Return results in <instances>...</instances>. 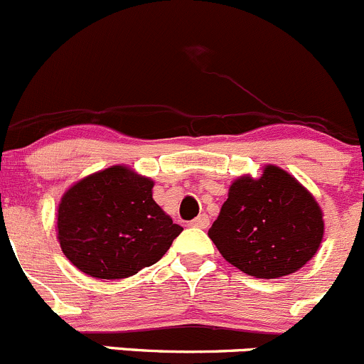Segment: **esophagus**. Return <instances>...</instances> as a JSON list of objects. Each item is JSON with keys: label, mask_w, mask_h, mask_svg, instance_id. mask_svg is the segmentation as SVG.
<instances>
[{"label": "esophagus", "mask_w": 364, "mask_h": 364, "mask_svg": "<svg viewBox=\"0 0 364 364\" xmlns=\"http://www.w3.org/2000/svg\"><path fill=\"white\" fill-rule=\"evenodd\" d=\"M208 225H210V219L207 214H200L189 223V226H193V228H207Z\"/></svg>", "instance_id": "esophagus-1"}]
</instances>
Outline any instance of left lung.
Wrapping results in <instances>:
<instances>
[{
    "mask_svg": "<svg viewBox=\"0 0 364 364\" xmlns=\"http://www.w3.org/2000/svg\"><path fill=\"white\" fill-rule=\"evenodd\" d=\"M208 237L225 260L246 274L282 278L318 251L322 210L303 183L267 164L258 178L244 175L232 182Z\"/></svg>",
    "mask_w": 364,
    "mask_h": 364,
    "instance_id": "1",
    "label": "left lung"
}]
</instances>
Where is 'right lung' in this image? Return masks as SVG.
<instances>
[{
	"instance_id": "right-lung-1",
	"label": "right lung",
	"mask_w": 364,
	"mask_h": 364,
	"mask_svg": "<svg viewBox=\"0 0 364 364\" xmlns=\"http://www.w3.org/2000/svg\"><path fill=\"white\" fill-rule=\"evenodd\" d=\"M154 181L111 166L75 182L58 205L65 257L99 279H122L163 258L182 226L154 201Z\"/></svg>"
}]
</instances>
